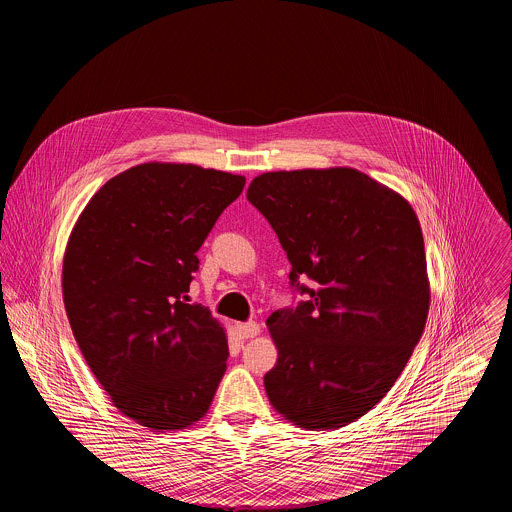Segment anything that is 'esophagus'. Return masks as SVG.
<instances>
[{
	"mask_svg": "<svg viewBox=\"0 0 512 512\" xmlns=\"http://www.w3.org/2000/svg\"><path fill=\"white\" fill-rule=\"evenodd\" d=\"M236 333L242 337V339H252L256 335H260V325L254 323V321H248V323H236Z\"/></svg>",
	"mask_w": 512,
	"mask_h": 512,
	"instance_id": "34e87169",
	"label": "esophagus"
}]
</instances>
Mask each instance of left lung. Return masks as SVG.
<instances>
[{
  "instance_id": "8db88e82",
  "label": "left lung",
  "mask_w": 512,
  "mask_h": 512,
  "mask_svg": "<svg viewBox=\"0 0 512 512\" xmlns=\"http://www.w3.org/2000/svg\"><path fill=\"white\" fill-rule=\"evenodd\" d=\"M246 199L278 234L295 292L309 297L266 321L278 347L266 394L299 428H343L386 396L424 333L420 220L351 167L262 173Z\"/></svg>"
}]
</instances>
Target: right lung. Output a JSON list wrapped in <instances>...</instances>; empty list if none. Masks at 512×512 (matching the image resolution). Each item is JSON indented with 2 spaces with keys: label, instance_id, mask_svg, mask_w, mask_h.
<instances>
[{
  "label": "right lung",
  "instance_id": "obj_1",
  "mask_svg": "<svg viewBox=\"0 0 512 512\" xmlns=\"http://www.w3.org/2000/svg\"><path fill=\"white\" fill-rule=\"evenodd\" d=\"M246 179L142 163L98 189L74 224L63 299L80 353L114 406L155 432L199 422L226 370V333L187 303L197 250Z\"/></svg>",
  "mask_w": 512,
  "mask_h": 512
}]
</instances>
